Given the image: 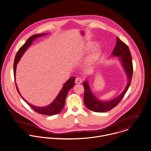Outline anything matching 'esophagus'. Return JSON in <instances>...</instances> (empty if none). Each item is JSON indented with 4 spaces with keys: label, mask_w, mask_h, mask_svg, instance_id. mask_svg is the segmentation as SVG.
Here are the masks:
<instances>
[{
    "label": "esophagus",
    "mask_w": 151,
    "mask_h": 151,
    "mask_svg": "<svg viewBox=\"0 0 151 151\" xmlns=\"http://www.w3.org/2000/svg\"><path fill=\"white\" fill-rule=\"evenodd\" d=\"M82 81H83V80L81 79V78H76V79H75V83H78V84L81 83H82Z\"/></svg>",
    "instance_id": "obj_1"
}]
</instances>
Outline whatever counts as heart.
Returning a JSON list of instances; mask_svg holds the SVG:
<instances>
[{
	"label": "heart",
	"mask_w": 151,
	"mask_h": 151,
	"mask_svg": "<svg viewBox=\"0 0 151 151\" xmlns=\"http://www.w3.org/2000/svg\"><path fill=\"white\" fill-rule=\"evenodd\" d=\"M95 43H89L87 44L86 45V49L88 50L90 49L91 48H92L93 45H94ZM101 52V50L100 47H96L95 48L93 51V52L88 56V57L87 58V61L89 63H93V61H95L97 58H99L100 54Z\"/></svg>",
	"instance_id": "1"
}]
</instances>
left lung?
I'll list each match as a JSON object with an SVG mask.
<instances>
[{"label":"left lung","mask_w":151,"mask_h":151,"mask_svg":"<svg viewBox=\"0 0 151 151\" xmlns=\"http://www.w3.org/2000/svg\"><path fill=\"white\" fill-rule=\"evenodd\" d=\"M111 54L113 56L119 58L122 65L128 77V83L124 90L116 98L110 101H103L98 99L95 95H93V93L91 91L88 81H84V102L86 106L93 111L104 113L116 107L127 92L132 81L133 75V64L131 53L127 44L118 37H116V45Z\"/></svg>","instance_id":"left-lung-1"}]
</instances>
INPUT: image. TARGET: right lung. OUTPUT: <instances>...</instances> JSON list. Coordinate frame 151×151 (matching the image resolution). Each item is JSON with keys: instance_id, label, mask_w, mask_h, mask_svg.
Returning <instances> with one entry per match:
<instances>
[{"instance_id": "add662e5", "label": "right lung", "mask_w": 151, "mask_h": 151, "mask_svg": "<svg viewBox=\"0 0 151 151\" xmlns=\"http://www.w3.org/2000/svg\"><path fill=\"white\" fill-rule=\"evenodd\" d=\"M47 35V34L46 33H43V34L33 35L31 36L30 37H29L27 39V40L26 41V42L18 50V51L15 56V58L14 59V75L15 80V73H16L17 65V64L18 63V62L19 61L21 57L23 56V53L27 49V48L30 47V45L32 44V42H33V41L35 40L38 37ZM75 77H72L69 79L67 81L65 82V83H64L61 90L58 93L57 97L55 99L53 102L52 103H51L50 104H49L48 106H44V107L35 106L33 104H29L27 101H26L19 93L15 81V83L17 91L18 92L19 94L21 96V98L26 102L27 104H29V106L33 110H34L35 112L40 113L41 114L50 116H53L55 114H58V113H60L61 112V111L63 110V109L64 106V104H65V99H66L67 95L68 93V91L70 90V89H71L75 85Z\"/></svg>"}]
</instances>
